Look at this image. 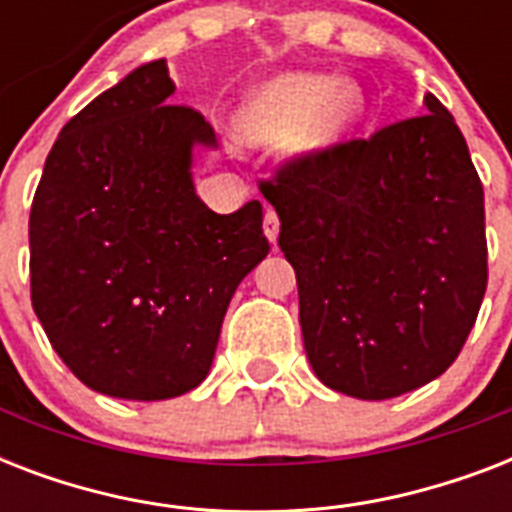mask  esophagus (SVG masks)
<instances>
[{"label":"esophagus","mask_w":512,"mask_h":512,"mask_svg":"<svg viewBox=\"0 0 512 512\" xmlns=\"http://www.w3.org/2000/svg\"><path fill=\"white\" fill-rule=\"evenodd\" d=\"M263 231H265V236H268V241H271V244H276V239H279V215H276L273 209H265Z\"/></svg>","instance_id":"obj_1"}]
</instances>
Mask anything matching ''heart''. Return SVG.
I'll use <instances>...</instances> for the list:
<instances>
[{"mask_svg":"<svg viewBox=\"0 0 512 512\" xmlns=\"http://www.w3.org/2000/svg\"><path fill=\"white\" fill-rule=\"evenodd\" d=\"M364 114L366 98L356 82L287 71L247 92L236 127L249 143L287 138L289 154L308 159L342 143Z\"/></svg>","mask_w":512,"mask_h":512,"instance_id":"obj_1","label":"heart"}]
</instances>
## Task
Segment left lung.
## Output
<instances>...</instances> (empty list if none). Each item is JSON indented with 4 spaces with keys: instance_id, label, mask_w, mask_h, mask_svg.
I'll return each mask as SVG.
<instances>
[{
    "instance_id": "8db88e82",
    "label": "left lung",
    "mask_w": 512,
    "mask_h": 512,
    "mask_svg": "<svg viewBox=\"0 0 512 512\" xmlns=\"http://www.w3.org/2000/svg\"><path fill=\"white\" fill-rule=\"evenodd\" d=\"M422 106L263 183L313 372L364 401L444 374L486 292L484 188L454 116Z\"/></svg>"
}]
</instances>
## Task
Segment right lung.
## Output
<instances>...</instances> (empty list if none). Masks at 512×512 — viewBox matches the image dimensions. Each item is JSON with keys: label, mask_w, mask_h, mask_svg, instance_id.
<instances>
[{"label": "right lung", "mask_w": 512, "mask_h": 512, "mask_svg": "<svg viewBox=\"0 0 512 512\" xmlns=\"http://www.w3.org/2000/svg\"><path fill=\"white\" fill-rule=\"evenodd\" d=\"M172 92L162 58L84 106L28 220L36 319L87 388L127 401L201 385L233 292L271 252L260 201L217 215L199 199L193 151L217 138Z\"/></svg>", "instance_id": "right-lung-1"}]
</instances>
